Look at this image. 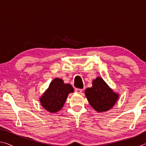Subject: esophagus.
Returning <instances> with one entry per match:
<instances>
[{"instance_id":"34e87169","label":"esophagus","mask_w":146,"mask_h":146,"mask_svg":"<svg viewBox=\"0 0 146 146\" xmlns=\"http://www.w3.org/2000/svg\"><path fill=\"white\" fill-rule=\"evenodd\" d=\"M82 91H83L82 89H78V88L75 89V92L77 93H81L82 92Z\"/></svg>"}]
</instances>
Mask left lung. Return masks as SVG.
<instances>
[{
  "label": "left lung",
  "mask_w": 146,
  "mask_h": 146,
  "mask_svg": "<svg viewBox=\"0 0 146 146\" xmlns=\"http://www.w3.org/2000/svg\"><path fill=\"white\" fill-rule=\"evenodd\" d=\"M85 95L91 107L98 113L111 110L119 98V95L115 93L100 76L94 79L92 87L85 90Z\"/></svg>",
  "instance_id": "1"
}]
</instances>
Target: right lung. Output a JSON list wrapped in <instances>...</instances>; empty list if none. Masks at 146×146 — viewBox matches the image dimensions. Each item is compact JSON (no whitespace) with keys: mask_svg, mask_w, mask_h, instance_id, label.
Wrapping results in <instances>:
<instances>
[{"mask_svg":"<svg viewBox=\"0 0 146 146\" xmlns=\"http://www.w3.org/2000/svg\"><path fill=\"white\" fill-rule=\"evenodd\" d=\"M73 92L71 84H65L62 79L55 78L40 97V104L48 111L56 113L63 108L69 94Z\"/></svg>","mask_w":146,"mask_h":146,"instance_id":"add662e5","label":"right lung"}]
</instances>
